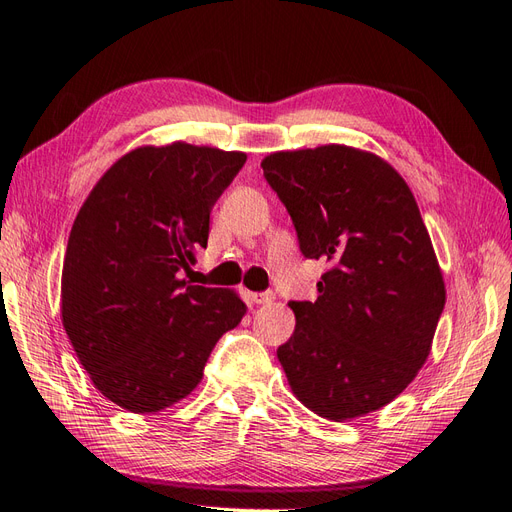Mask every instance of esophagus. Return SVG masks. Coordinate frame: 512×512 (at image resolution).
Returning a JSON list of instances; mask_svg holds the SVG:
<instances>
[{
  "label": "esophagus",
  "mask_w": 512,
  "mask_h": 512,
  "mask_svg": "<svg viewBox=\"0 0 512 512\" xmlns=\"http://www.w3.org/2000/svg\"><path fill=\"white\" fill-rule=\"evenodd\" d=\"M251 300L255 304H272L274 302V294H272V291H261V294H253Z\"/></svg>",
  "instance_id": "obj_1"
}]
</instances>
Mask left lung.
I'll use <instances>...</instances> for the list:
<instances>
[{
    "instance_id": "left-lung-1",
    "label": "left lung",
    "mask_w": 512,
    "mask_h": 512,
    "mask_svg": "<svg viewBox=\"0 0 512 512\" xmlns=\"http://www.w3.org/2000/svg\"><path fill=\"white\" fill-rule=\"evenodd\" d=\"M294 221L300 251L330 261L315 302H289L291 339L276 349L296 397L343 422L388 405L425 364L446 287L418 203L377 154L349 145L261 160Z\"/></svg>"
}]
</instances>
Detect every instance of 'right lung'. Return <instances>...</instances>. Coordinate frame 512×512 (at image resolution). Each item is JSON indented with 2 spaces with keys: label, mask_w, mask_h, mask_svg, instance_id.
<instances>
[{
  "label": "right lung",
  "mask_w": 512,
  "mask_h": 512,
  "mask_svg": "<svg viewBox=\"0 0 512 512\" xmlns=\"http://www.w3.org/2000/svg\"><path fill=\"white\" fill-rule=\"evenodd\" d=\"M244 163V152L208 145H143L107 169L75 218L62 324L102 397L128 412L188 397L216 341L246 313L236 291L182 279Z\"/></svg>",
  "instance_id": "obj_1"
}]
</instances>
